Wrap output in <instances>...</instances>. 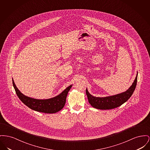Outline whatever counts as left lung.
Returning a JSON list of instances; mask_svg holds the SVG:
<instances>
[{"label":"left lung","mask_w":150,"mask_h":150,"mask_svg":"<svg viewBox=\"0 0 150 150\" xmlns=\"http://www.w3.org/2000/svg\"><path fill=\"white\" fill-rule=\"evenodd\" d=\"M137 77L138 72L135 79L130 88L123 92L113 96L103 97H95L89 93L87 88L86 95L88 97L89 103L92 107L102 110L112 109L122 105L132 96L137 86Z\"/></svg>","instance_id":"8db88e82"}]
</instances>
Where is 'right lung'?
<instances>
[{
    "instance_id": "obj_1",
    "label": "right lung",
    "mask_w": 150,
    "mask_h": 150,
    "mask_svg": "<svg viewBox=\"0 0 150 150\" xmlns=\"http://www.w3.org/2000/svg\"><path fill=\"white\" fill-rule=\"evenodd\" d=\"M13 86L20 100L30 109L45 113H55L60 111L66 104L68 92L72 85H70L57 96L48 99H37L23 94L17 88L12 79Z\"/></svg>"
}]
</instances>
